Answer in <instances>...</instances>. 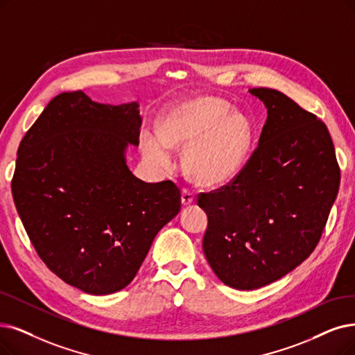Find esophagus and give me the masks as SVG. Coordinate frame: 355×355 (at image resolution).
<instances>
[{"instance_id":"34e87169","label":"esophagus","mask_w":355,"mask_h":355,"mask_svg":"<svg viewBox=\"0 0 355 355\" xmlns=\"http://www.w3.org/2000/svg\"><path fill=\"white\" fill-rule=\"evenodd\" d=\"M193 200H195V195L189 189H182V204L185 207L191 205L193 202Z\"/></svg>"}]
</instances>
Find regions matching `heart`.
I'll use <instances>...</instances> for the list:
<instances>
[{"label": "heart", "instance_id": "b5f03b06", "mask_svg": "<svg viewBox=\"0 0 355 355\" xmlns=\"http://www.w3.org/2000/svg\"><path fill=\"white\" fill-rule=\"evenodd\" d=\"M249 121L223 98L196 96L176 103L160 125V131L141 135L144 154L159 167L172 164V148H183V168L196 183L220 187L243 168L250 150Z\"/></svg>", "mask_w": 355, "mask_h": 355}]
</instances>
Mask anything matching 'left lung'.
Returning <instances> with one entry per match:
<instances>
[{
  "mask_svg": "<svg viewBox=\"0 0 355 355\" xmlns=\"http://www.w3.org/2000/svg\"><path fill=\"white\" fill-rule=\"evenodd\" d=\"M266 107L258 147L240 173L198 205L202 240L225 286L257 290L282 278L315 250L339 189L332 138L316 115L274 89H250Z\"/></svg>",
  "mask_w": 355,
  "mask_h": 355,
  "instance_id": "8db88e82",
  "label": "left lung"
}]
</instances>
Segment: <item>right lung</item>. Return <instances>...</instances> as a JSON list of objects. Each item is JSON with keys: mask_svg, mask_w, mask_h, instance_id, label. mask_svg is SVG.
I'll return each instance as SVG.
<instances>
[{"mask_svg": "<svg viewBox=\"0 0 355 355\" xmlns=\"http://www.w3.org/2000/svg\"><path fill=\"white\" fill-rule=\"evenodd\" d=\"M141 122L137 102L61 93L19 147L11 191L27 236L53 274L87 294L128 286L180 211L173 182L146 183L126 166Z\"/></svg>", "mask_w": 355, "mask_h": 355, "instance_id": "right-lung-1", "label": "right lung"}]
</instances>
